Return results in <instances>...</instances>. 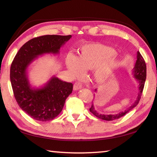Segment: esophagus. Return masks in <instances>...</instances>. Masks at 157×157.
<instances>
[{"label":"esophagus","mask_w":157,"mask_h":157,"mask_svg":"<svg viewBox=\"0 0 157 157\" xmlns=\"http://www.w3.org/2000/svg\"><path fill=\"white\" fill-rule=\"evenodd\" d=\"M82 88V85L80 82H76L73 85V90H78L81 89Z\"/></svg>","instance_id":"34e87169"}]
</instances>
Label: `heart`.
<instances>
[{"instance_id": "obj_1", "label": "heart", "mask_w": 157, "mask_h": 157, "mask_svg": "<svg viewBox=\"0 0 157 157\" xmlns=\"http://www.w3.org/2000/svg\"><path fill=\"white\" fill-rule=\"evenodd\" d=\"M114 50L98 43H86L79 48L78 56L69 55L66 58V66L73 76L79 77L84 70L94 69V80L102 84L109 80L119 65Z\"/></svg>"}]
</instances>
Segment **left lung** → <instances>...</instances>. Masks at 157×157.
<instances>
[{"mask_svg":"<svg viewBox=\"0 0 157 157\" xmlns=\"http://www.w3.org/2000/svg\"><path fill=\"white\" fill-rule=\"evenodd\" d=\"M132 74L134 75V78L137 79L138 84V94L137 98L135 101V102L133 103V104L127 109L125 111L123 112H120L117 114L115 115H104V114H101V113H98L94 109V105H92V106L90 109V111L93 115H94L96 117H97L98 118L105 120V121H113V120L121 118V117L124 116L125 114H127L129 111H131L132 109L136 107L137 105L139 103L140 100L141 98L142 94L143 92V89H144V86L145 84L146 78V63L144 58L142 57L140 52H137V60H136V64L134 69H133ZM96 91V90H95Z\"/></svg>","mask_w":157,"mask_h":157,"instance_id":"left-lung-1","label":"left lung"}]
</instances>
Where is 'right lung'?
Instances as JSON below:
<instances>
[{"mask_svg": "<svg viewBox=\"0 0 157 157\" xmlns=\"http://www.w3.org/2000/svg\"><path fill=\"white\" fill-rule=\"evenodd\" d=\"M71 38V35H45L32 38L21 46L13 59L10 69L13 94L19 107L32 119L47 121L57 117L72 92L73 84L53 76L43 87L33 88L28 78V66L40 55L57 54Z\"/></svg>", "mask_w": 157, "mask_h": 157, "instance_id": "add662e5", "label": "right lung"}]
</instances>
